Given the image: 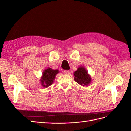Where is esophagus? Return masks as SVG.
<instances>
[{
    "mask_svg": "<svg viewBox=\"0 0 131 131\" xmlns=\"http://www.w3.org/2000/svg\"><path fill=\"white\" fill-rule=\"evenodd\" d=\"M63 73H64V74L65 75H69L70 74V71L69 70H65L63 71Z\"/></svg>",
    "mask_w": 131,
    "mask_h": 131,
    "instance_id": "esophagus-1",
    "label": "esophagus"
}]
</instances>
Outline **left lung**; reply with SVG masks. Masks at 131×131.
I'll return each mask as SVG.
<instances>
[{"label":"left lung","instance_id":"left-lung-1","mask_svg":"<svg viewBox=\"0 0 131 131\" xmlns=\"http://www.w3.org/2000/svg\"><path fill=\"white\" fill-rule=\"evenodd\" d=\"M74 80L79 85L82 86L88 85L91 82V78L88 74V72L84 67H79L74 73Z\"/></svg>","mask_w":131,"mask_h":131}]
</instances>
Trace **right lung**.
Here are the masks:
<instances>
[{"label":"right lung","mask_w":131,"mask_h":131,"mask_svg":"<svg viewBox=\"0 0 131 131\" xmlns=\"http://www.w3.org/2000/svg\"><path fill=\"white\" fill-rule=\"evenodd\" d=\"M58 73V70H53L50 68L45 69L43 72V75L40 80L42 86L47 88L52 85L54 80L55 76Z\"/></svg>","instance_id":"obj_1"}]
</instances>
